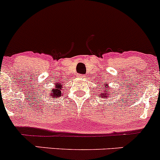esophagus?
<instances>
[{
    "mask_svg": "<svg viewBox=\"0 0 160 160\" xmlns=\"http://www.w3.org/2000/svg\"><path fill=\"white\" fill-rule=\"evenodd\" d=\"M78 76L79 77V78H84V77H85V75H82V74H78Z\"/></svg>",
    "mask_w": 160,
    "mask_h": 160,
    "instance_id": "esophagus-1",
    "label": "esophagus"
}]
</instances>
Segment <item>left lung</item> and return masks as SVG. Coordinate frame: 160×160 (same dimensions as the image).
<instances>
[{
    "label": "left lung",
    "mask_w": 160,
    "mask_h": 160,
    "mask_svg": "<svg viewBox=\"0 0 160 160\" xmlns=\"http://www.w3.org/2000/svg\"><path fill=\"white\" fill-rule=\"evenodd\" d=\"M107 85H108L106 84V86H105V88H104V92H104V93H103L102 95H99L100 98H102V97H107V96H108V93H110V92H109L110 88H108V87L107 86ZM100 91H101V90H100ZM110 94H112V93H110ZM105 95H106L105 97L104 96Z\"/></svg>",
    "instance_id": "obj_1"
}]
</instances>
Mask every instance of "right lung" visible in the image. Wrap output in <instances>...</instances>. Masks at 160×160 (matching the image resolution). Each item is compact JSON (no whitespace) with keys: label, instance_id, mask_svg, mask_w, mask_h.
Wrapping results in <instances>:
<instances>
[{"label":"right lung","instance_id":"obj_1","mask_svg":"<svg viewBox=\"0 0 160 160\" xmlns=\"http://www.w3.org/2000/svg\"><path fill=\"white\" fill-rule=\"evenodd\" d=\"M55 88L51 92L50 96L53 97V98H58L62 95V83H55Z\"/></svg>","mask_w":160,"mask_h":160}]
</instances>
